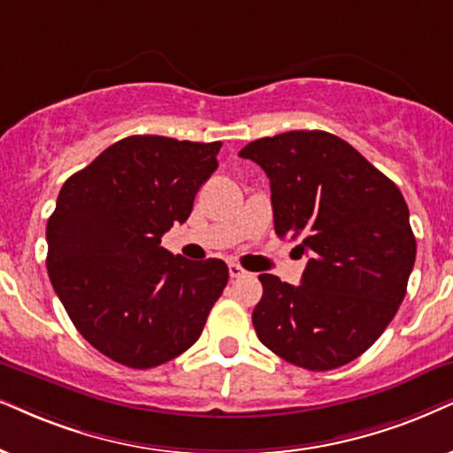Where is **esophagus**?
<instances>
[{
	"instance_id": "obj_1",
	"label": "esophagus",
	"mask_w": 453,
	"mask_h": 453,
	"mask_svg": "<svg viewBox=\"0 0 453 453\" xmlns=\"http://www.w3.org/2000/svg\"><path fill=\"white\" fill-rule=\"evenodd\" d=\"M246 269L244 267H240L238 263H230V276L232 278H242V276H246Z\"/></svg>"
}]
</instances>
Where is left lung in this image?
Listing matches in <instances>:
<instances>
[{
	"instance_id": "obj_1",
	"label": "left lung",
	"mask_w": 453,
	"mask_h": 453,
	"mask_svg": "<svg viewBox=\"0 0 453 453\" xmlns=\"http://www.w3.org/2000/svg\"><path fill=\"white\" fill-rule=\"evenodd\" d=\"M238 157L269 177L273 230L311 255L301 284L261 273L257 336L299 368H341L385 332L416 261L403 194L328 131H288L250 142Z\"/></svg>"
}]
</instances>
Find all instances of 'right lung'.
<instances>
[{"label": "right lung", "mask_w": 453, "mask_h": 453, "mask_svg": "<svg viewBox=\"0 0 453 453\" xmlns=\"http://www.w3.org/2000/svg\"><path fill=\"white\" fill-rule=\"evenodd\" d=\"M221 142L129 135L68 177L48 219V273L74 328L106 357L146 370L198 341L226 288L221 259L160 246L192 213Z\"/></svg>", "instance_id": "right-lung-1"}]
</instances>
